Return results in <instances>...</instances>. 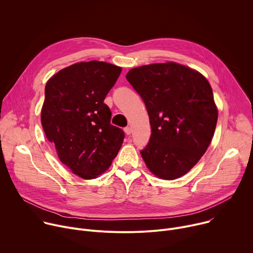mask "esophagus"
I'll return each mask as SVG.
<instances>
[{"label": "esophagus", "mask_w": 253, "mask_h": 253, "mask_svg": "<svg viewBox=\"0 0 253 253\" xmlns=\"http://www.w3.org/2000/svg\"><path fill=\"white\" fill-rule=\"evenodd\" d=\"M124 132H125V134H126V135H130V134L132 133V129H131V127H126V128L124 129Z\"/></svg>", "instance_id": "obj_1"}]
</instances>
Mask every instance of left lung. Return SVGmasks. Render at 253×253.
Instances as JSON below:
<instances>
[{"label": "left lung", "instance_id": "left-lung-1", "mask_svg": "<svg viewBox=\"0 0 253 253\" xmlns=\"http://www.w3.org/2000/svg\"><path fill=\"white\" fill-rule=\"evenodd\" d=\"M127 80L146 105L151 137L141 156L156 177L174 180L189 172L213 138L218 109L198 71L166 62L131 69Z\"/></svg>", "mask_w": 253, "mask_h": 253}]
</instances>
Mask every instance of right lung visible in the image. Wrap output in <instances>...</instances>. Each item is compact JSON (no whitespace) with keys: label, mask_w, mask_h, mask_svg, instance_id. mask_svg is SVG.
<instances>
[{"label":"right lung","mask_w":253,"mask_h":253,"mask_svg":"<svg viewBox=\"0 0 253 253\" xmlns=\"http://www.w3.org/2000/svg\"><path fill=\"white\" fill-rule=\"evenodd\" d=\"M121 67L102 61L68 66L47 82L41 123L60 161L75 175L94 179L117 156L124 132L110 124L104 99Z\"/></svg>","instance_id":"obj_1"}]
</instances>
